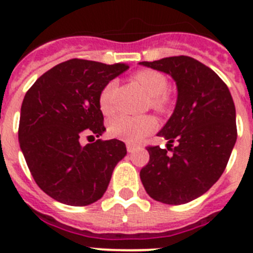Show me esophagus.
Returning <instances> with one entry per match:
<instances>
[{"label": "esophagus", "mask_w": 253, "mask_h": 253, "mask_svg": "<svg viewBox=\"0 0 253 253\" xmlns=\"http://www.w3.org/2000/svg\"><path fill=\"white\" fill-rule=\"evenodd\" d=\"M137 149H138V147L133 146V144H130V143H128V144H126V151H128L129 153H134V152L137 151Z\"/></svg>", "instance_id": "34e87169"}]
</instances>
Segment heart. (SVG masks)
I'll list each match as a JSON object with an SVG mask.
<instances>
[{"label": "heart", "instance_id": "obj_1", "mask_svg": "<svg viewBox=\"0 0 253 253\" xmlns=\"http://www.w3.org/2000/svg\"><path fill=\"white\" fill-rule=\"evenodd\" d=\"M133 80L142 87L149 96V106L158 113H166L171 106V96L169 95V80L163 73L154 69H140L133 75ZM116 82L110 81L104 86L99 95L100 110L109 115L114 111L113 93ZM157 120L151 115L129 116L125 114L114 116L107 125V131L111 137L122 139L126 143L137 144L147 135L156 130Z\"/></svg>", "mask_w": 253, "mask_h": 253}]
</instances>
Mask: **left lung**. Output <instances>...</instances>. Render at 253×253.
Listing matches in <instances>:
<instances>
[{
    "mask_svg": "<svg viewBox=\"0 0 253 253\" xmlns=\"http://www.w3.org/2000/svg\"><path fill=\"white\" fill-rule=\"evenodd\" d=\"M140 64L169 73L177 86L175 110L158 133L169 140L167 149L147 147L149 162L140 180L154 200L186 204L207 193L227 167L237 140L233 99L213 69L187 55Z\"/></svg>",
    "mask_w": 253,
    "mask_h": 253,
    "instance_id": "obj_1",
    "label": "left lung"
}]
</instances>
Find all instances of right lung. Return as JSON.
<instances>
[{"label": "right lung", "mask_w": 253, "mask_h": 253, "mask_svg": "<svg viewBox=\"0 0 253 253\" xmlns=\"http://www.w3.org/2000/svg\"><path fill=\"white\" fill-rule=\"evenodd\" d=\"M128 68L75 58L49 69L26 92L20 148L38 186L57 202L72 207L97 202L126 154L122 140L97 139L82 146L80 139L104 133L99 95Z\"/></svg>", "instance_id": "right-lung-1"}]
</instances>
